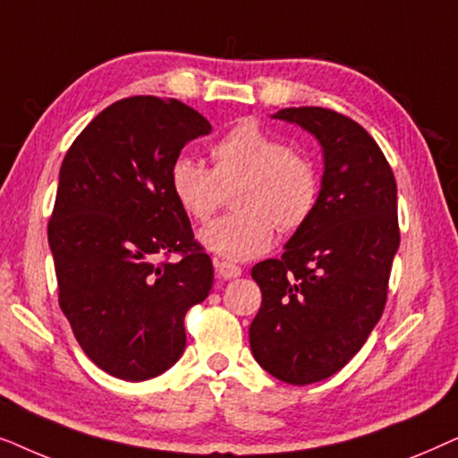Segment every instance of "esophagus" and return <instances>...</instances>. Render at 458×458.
Instances as JSON below:
<instances>
[{
  "instance_id": "1",
  "label": "esophagus",
  "mask_w": 458,
  "mask_h": 458,
  "mask_svg": "<svg viewBox=\"0 0 458 458\" xmlns=\"http://www.w3.org/2000/svg\"><path fill=\"white\" fill-rule=\"evenodd\" d=\"M215 268H216V275L221 279H235V277H240L242 275V268L237 267V265H233V262H225V260H215Z\"/></svg>"
}]
</instances>
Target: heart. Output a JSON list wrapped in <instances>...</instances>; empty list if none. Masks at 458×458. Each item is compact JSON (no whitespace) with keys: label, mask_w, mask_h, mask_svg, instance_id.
<instances>
[{"label":"heart","mask_w":458,"mask_h":458,"mask_svg":"<svg viewBox=\"0 0 458 458\" xmlns=\"http://www.w3.org/2000/svg\"><path fill=\"white\" fill-rule=\"evenodd\" d=\"M212 171L181 156L171 166V191L196 221H208L233 191L235 215L199 231V243L227 260H250L265 252L281 231H296L309 221L318 199V174L312 162L293 154L259 124L242 123L210 149Z\"/></svg>","instance_id":"b5f03b06"}]
</instances>
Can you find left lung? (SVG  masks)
<instances>
[{
	"label": "left lung",
	"instance_id": "8db88e82",
	"mask_svg": "<svg viewBox=\"0 0 458 458\" xmlns=\"http://www.w3.org/2000/svg\"><path fill=\"white\" fill-rule=\"evenodd\" d=\"M271 118L315 137L323 174L315 210L281 259L252 268L262 304L250 348L273 377L309 386L340 371L384 312L400 243L396 181L373 137L350 118L325 108Z\"/></svg>",
	"mask_w": 458,
	"mask_h": 458
}]
</instances>
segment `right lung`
Returning a JSON list of instances; mask_svg holds the SVG:
<instances>
[{"mask_svg": "<svg viewBox=\"0 0 458 458\" xmlns=\"http://www.w3.org/2000/svg\"><path fill=\"white\" fill-rule=\"evenodd\" d=\"M212 131L179 99L112 104L64 156L52 221L60 306L85 354L112 377L146 381L185 350L183 318L215 271L171 191L181 149ZM181 251L179 263L158 255Z\"/></svg>", "mask_w": 458, "mask_h": 458, "instance_id": "right-lung-1", "label": "right lung"}]
</instances>
